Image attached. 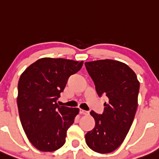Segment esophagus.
<instances>
[{
	"label": "esophagus",
	"mask_w": 159,
	"mask_h": 159,
	"mask_svg": "<svg viewBox=\"0 0 159 159\" xmlns=\"http://www.w3.org/2000/svg\"><path fill=\"white\" fill-rule=\"evenodd\" d=\"M79 113L81 114V115H87L89 112H87V111L86 110H79Z\"/></svg>",
	"instance_id": "obj_1"
}]
</instances>
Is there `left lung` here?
Returning <instances> with one entry per match:
<instances>
[{
  "label": "left lung",
  "mask_w": 159,
  "mask_h": 159,
  "mask_svg": "<svg viewBox=\"0 0 159 159\" xmlns=\"http://www.w3.org/2000/svg\"><path fill=\"white\" fill-rule=\"evenodd\" d=\"M98 96L108 98L102 114L91 111L95 127L85 135L87 146L99 153H110L123 142L134 119L138 107L139 81L124 63L105 59L86 62Z\"/></svg>",
  "instance_id": "left-lung-1"
}]
</instances>
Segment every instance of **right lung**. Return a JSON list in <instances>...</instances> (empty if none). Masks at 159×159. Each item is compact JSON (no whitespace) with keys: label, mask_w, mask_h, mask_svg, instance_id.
Segmentation results:
<instances>
[{"label":"right lung","mask_w":159,"mask_h":159,"mask_svg":"<svg viewBox=\"0 0 159 159\" xmlns=\"http://www.w3.org/2000/svg\"><path fill=\"white\" fill-rule=\"evenodd\" d=\"M83 61L64 58L38 59L25 70L18 81L17 98L23 129L32 144L43 152L58 150L78 108L57 104L68 78L81 70Z\"/></svg>","instance_id":"right-lung-1"}]
</instances>
